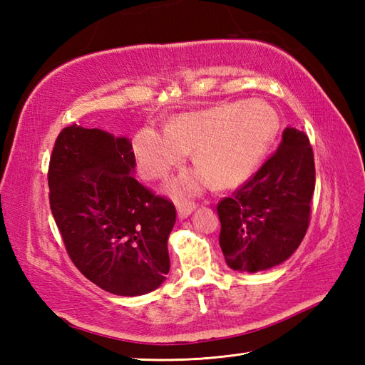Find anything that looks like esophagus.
I'll use <instances>...</instances> for the list:
<instances>
[{"instance_id":"1","label":"esophagus","mask_w":365,"mask_h":365,"mask_svg":"<svg viewBox=\"0 0 365 365\" xmlns=\"http://www.w3.org/2000/svg\"><path fill=\"white\" fill-rule=\"evenodd\" d=\"M196 208V205L195 204H178L177 205V213H178V218L180 220H185V218H188V216L192 213V210H195Z\"/></svg>"}]
</instances>
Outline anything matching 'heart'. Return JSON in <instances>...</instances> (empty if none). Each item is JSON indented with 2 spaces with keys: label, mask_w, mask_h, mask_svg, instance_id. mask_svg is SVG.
I'll use <instances>...</instances> for the list:
<instances>
[{
  "label": "heart",
  "mask_w": 365,
  "mask_h": 365,
  "mask_svg": "<svg viewBox=\"0 0 365 365\" xmlns=\"http://www.w3.org/2000/svg\"><path fill=\"white\" fill-rule=\"evenodd\" d=\"M279 115L263 100L222 103L178 114L166 130H139L133 147L139 169L147 178H163L192 150L199 169L174 178L169 191L191 196L208 182L226 190L246 182L265 158L279 133Z\"/></svg>",
  "instance_id": "heart-1"
}]
</instances>
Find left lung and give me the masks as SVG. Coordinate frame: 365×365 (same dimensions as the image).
Listing matches in <instances>:
<instances>
[{
	"instance_id": "1",
	"label": "left lung",
	"mask_w": 365,
	"mask_h": 365,
	"mask_svg": "<svg viewBox=\"0 0 365 365\" xmlns=\"http://www.w3.org/2000/svg\"><path fill=\"white\" fill-rule=\"evenodd\" d=\"M314 190L309 138L287 127L277 150L216 208L220 246L229 268L257 273L289 259L307 232Z\"/></svg>"
}]
</instances>
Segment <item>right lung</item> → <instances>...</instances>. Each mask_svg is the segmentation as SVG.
<instances>
[{"instance_id":"add662e5","label":"right lung","mask_w":365,"mask_h":365,"mask_svg":"<svg viewBox=\"0 0 365 365\" xmlns=\"http://www.w3.org/2000/svg\"><path fill=\"white\" fill-rule=\"evenodd\" d=\"M128 138L66 127L48 168L50 208L73 265L119 297L153 292L169 273L170 200L143 187Z\"/></svg>"}]
</instances>
